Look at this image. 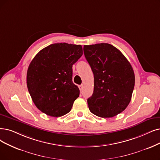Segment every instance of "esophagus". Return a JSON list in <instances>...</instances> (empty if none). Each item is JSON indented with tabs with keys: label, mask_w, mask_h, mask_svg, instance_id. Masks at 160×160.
Segmentation results:
<instances>
[{
	"label": "esophagus",
	"mask_w": 160,
	"mask_h": 160,
	"mask_svg": "<svg viewBox=\"0 0 160 160\" xmlns=\"http://www.w3.org/2000/svg\"><path fill=\"white\" fill-rule=\"evenodd\" d=\"M79 90L81 91L82 90V89H83V85H79Z\"/></svg>",
	"instance_id": "obj_1"
}]
</instances>
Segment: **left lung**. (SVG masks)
<instances>
[{"mask_svg":"<svg viewBox=\"0 0 160 160\" xmlns=\"http://www.w3.org/2000/svg\"><path fill=\"white\" fill-rule=\"evenodd\" d=\"M84 54L94 74V91L87 100L88 108L100 118H112L125 110L135 87L130 62L108 43L84 45Z\"/></svg>","mask_w":160,"mask_h":160,"instance_id":"8db88e82","label":"left lung"}]
</instances>
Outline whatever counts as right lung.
Returning <instances> with one entry per match:
<instances>
[{"mask_svg":"<svg viewBox=\"0 0 160 160\" xmlns=\"http://www.w3.org/2000/svg\"><path fill=\"white\" fill-rule=\"evenodd\" d=\"M82 55L81 45L55 43L44 48L32 60L27 72V86L40 111L61 117L72 110L79 89L72 81V66Z\"/></svg>","mask_w":160,"mask_h":160,"instance_id":"right-lung-1","label":"right lung"}]
</instances>
